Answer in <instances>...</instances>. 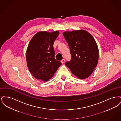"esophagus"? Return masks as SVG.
<instances>
[{
  "label": "esophagus",
  "mask_w": 121,
  "mask_h": 121,
  "mask_svg": "<svg viewBox=\"0 0 121 121\" xmlns=\"http://www.w3.org/2000/svg\"><path fill=\"white\" fill-rule=\"evenodd\" d=\"M64 62H65V59L63 58L62 59V60H61V63H64Z\"/></svg>",
  "instance_id": "34e87169"
}]
</instances>
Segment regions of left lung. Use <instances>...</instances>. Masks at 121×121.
Instances as JSON below:
<instances>
[{"instance_id": "left-lung-1", "label": "left lung", "mask_w": 121, "mask_h": 121, "mask_svg": "<svg viewBox=\"0 0 121 121\" xmlns=\"http://www.w3.org/2000/svg\"><path fill=\"white\" fill-rule=\"evenodd\" d=\"M63 35L71 55L66 66L79 78H86L98 64L99 51L96 42L91 35L83 30L64 32Z\"/></svg>"}]
</instances>
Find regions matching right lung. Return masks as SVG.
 Instances as JSON below:
<instances>
[{"mask_svg":"<svg viewBox=\"0 0 121 121\" xmlns=\"http://www.w3.org/2000/svg\"><path fill=\"white\" fill-rule=\"evenodd\" d=\"M59 32H39L29 43L26 60L29 71L37 79L47 81L52 78L62 64L55 58L53 43Z\"/></svg>","mask_w":121,"mask_h":121,"instance_id":"1","label":"right lung"}]
</instances>
